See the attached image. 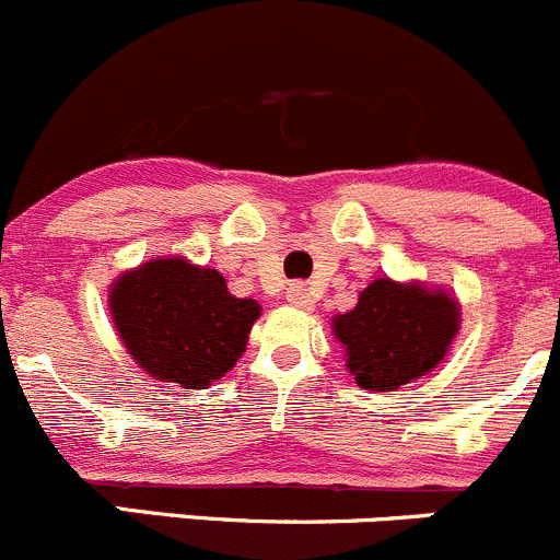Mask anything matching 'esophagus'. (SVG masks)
Returning a JSON list of instances; mask_svg holds the SVG:
<instances>
[{
  "instance_id": "34e87169",
  "label": "esophagus",
  "mask_w": 560,
  "mask_h": 560,
  "mask_svg": "<svg viewBox=\"0 0 560 560\" xmlns=\"http://www.w3.org/2000/svg\"><path fill=\"white\" fill-rule=\"evenodd\" d=\"M287 303H290L292 308H301V312H312L314 306V298L312 292H308L306 284H290V290H287Z\"/></svg>"
}]
</instances>
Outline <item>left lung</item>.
Masks as SVG:
<instances>
[{"label": "left lung", "mask_w": 560, "mask_h": 560, "mask_svg": "<svg viewBox=\"0 0 560 560\" xmlns=\"http://www.w3.org/2000/svg\"><path fill=\"white\" fill-rule=\"evenodd\" d=\"M459 330V308L446 292L377 279L355 308L334 317L347 347V369L366 390H394L432 372Z\"/></svg>", "instance_id": "obj_1"}]
</instances>
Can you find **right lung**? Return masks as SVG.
Returning a JSON list of instances; mask_svg holds the SVG:
<instances>
[{
  "label": "right lung",
  "instance_id": "add662e5",
  "mask_svg": "<svg viewBox=\"0 0 560 560\" xmlns=\"http://www.w3.org/2000/svg\"><path fill=\"white\" fill-rule=\"evenodd\" d=\"M112 317L133 361L155 380L205 388L246 350L259 303L235 298L219 270L180 257L130 270L108 292Z\"/></svg>",
  "mask_w": 560,
  "mask_h": 560
}]
</instances>
